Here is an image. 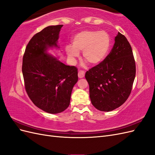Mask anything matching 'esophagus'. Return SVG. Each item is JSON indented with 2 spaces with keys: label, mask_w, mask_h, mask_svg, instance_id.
Here are the masks:
<instances>
[{
  "label": "esophagus",
  "mask_w": 155,
  "mask_h": 155,
  "mask_svg": "<svg viewBox=\"0 0 155 155\" xmlns=\"http://www.w3.org/2000/svg\"><path fill=\"white\" fill-rule=\"evenodd\" d=\"M78 77L79 78H83L85 77V71H83V70H79L78 72Z\"/></svg>",
  "instance_id": "obj_1"
}]
</instances>
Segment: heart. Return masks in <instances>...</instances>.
<instances>
[{
	"mask_svg": "<svg viewBox=\"0 0 155 155\" xmlns=\"http://www.w3.org/2000/svg\"><path fill=\"white\" fill-rule=\"evenodd\" d=\"M110 47V37L105 31L83 30L75 34L72 39V46H66L65 51L72 60L79 57V51H83L84 59L96 65L105 59Z\"/></svg>",
	"mask_w": 155,
	"mask_h": 155,
	"instance_id": "heart-1",
	"label": "heart"
}]
</instances>
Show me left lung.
<instances>
[{
    "label": "left lung",
    "mask_w": 155,
    "mask_h": 155,
    "mask_svg": "<svg viewBox=\"0 0 155 155\" xmlns=\"http://www.w3.org/2000/svg\"><path fill=\"white\" fill-rule=\"evenodd\" d=\"M114 41L105 59L85 74L92 104L101 111L109 112L123 105L135 78L136 64L129 41L120 32Z\"/></svg>",
    "instance_id": "left-lung-1"
}]
</instances>
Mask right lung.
Listing matches in <instances>:
<instances>
[{"instance_id":"right-lung-1","label":"right lung","mask_w":155,"mask_h":155,"mask_svg":"<svg viewBox=\"0 0 155 155\" xmlns=\"http://www.w3.org/2000/svg\"><path fill=\"white\" fill-rule=\"evenodd\" d=\"M63 26H49L37 33L27 45L22 59L28 95L35 106L51 114L67 109L78 80L76 67L64 64L46 53L49 48H59L58 40Z\"/></svg>"}]
</instances>
